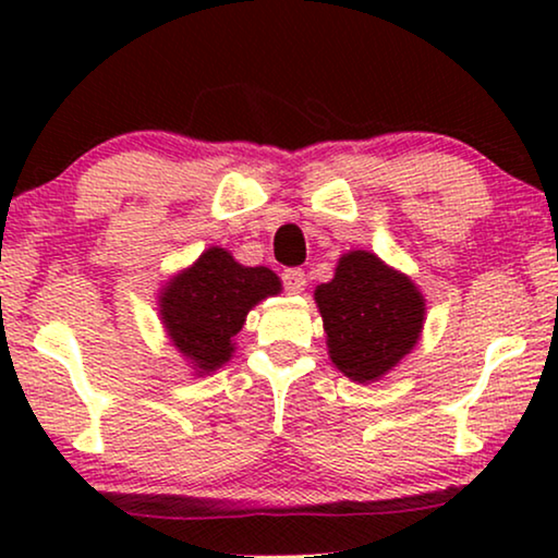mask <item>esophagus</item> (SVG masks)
I'll list each match as a JSON object with an SVG mask.
<instances>
[{
    "mask_svg": "<svg viewBox=\"0 0 558 558\" xmlns=\"http://www.w3.org/2000/svg\"><path fill=\"white\" fill-rule=\"evenodd\" d=\"M281 281H284V289L289 294H300L307 287V277H304L302 269H284Z\"/></svg>",
    "mask_w": 558,
    "mask_h": 558,
    "instance_id": "34e87169",
    "label": "esophagus"
}]
</instances>
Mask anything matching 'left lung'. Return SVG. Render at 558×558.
Wrapping results in <instances>:
<instances>
[{
    "label": "left lung",
    "instance_id": "8db88e82",
    "mask_svg": "<svg viewBox=\"0 0 558 558\" xmlns=\"http://www.w3.org/2000/svg\"><path fill=\"white\" fill-rule=\"evenodd\" d=\"M315 302L330 361L357 384H373L393 371L424 327L422 292L371 251L342 254L332 281L315 289Z\"/></svg>",
    "mask_w": 558,
    "mask_h": 558
}]
</instances>
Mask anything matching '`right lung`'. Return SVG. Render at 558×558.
Instances as JSON below:
<instances>
[{
    "mask_svg": "<svg viewBox=\"0 0 558 558\" xmlns=\"http://www.w3.org/2000/svg\"><path fill=\"white\" fill-rule=\"evenodd\" d=\"M279 292L281 281L271 269L243 266L226 248L213 246L162 287L159 315L172 345L197 376H205L231 361L233 338L248 310Z\"/></svg>",
    "mask_w": 558,
    "mask_h": 558,
    "instance_id": "obj_1",
    "label": "right lung"
}]
</instances>
